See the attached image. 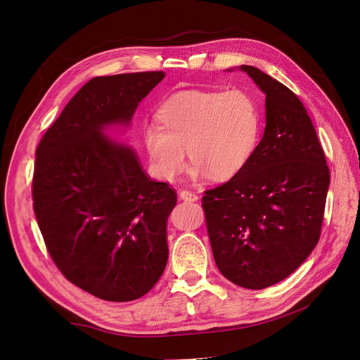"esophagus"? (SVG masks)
Returning a JSON list of instances; mask_svg holds the SVG:
<instances>
[{
    "label": "esophagus",
    "mask_w": 360,
    "mask_h": 360,
    "mask_svg": "<svg viewBox=\"0 0 360 360\" xmlns=\"http://www.w3.org/2000/svg\"><path fill=\"white\" fill-rule=\"evenodd\" d=\"M179 198L184 200V201H191V202H194V201L198 200V195L194 194V193H191V191H188V190H181V191H179Z\"/></svg>",
    "instance_id": "esophagus-1"
}]
</instances>
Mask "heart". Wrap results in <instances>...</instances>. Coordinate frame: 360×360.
<instances>
[{"label": "heart", "instance_id": "obj_1", "mask_svg": "<svg viewBox=\"0 0 360 360\" xmlns=\"http://www.w3.org/2000/svg\"><path fill=\"white\" fill-rule=\"evenodd\" d=\"M159 124L141 129L150 172L172 181L188 151L193 178L209 175L223 182L235 178L251 160L259 139V113L240 90H188L165 99L156 112Z\"/></svg>", "mask_w": 360, "mask_h": 360}]
</instances>
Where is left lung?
Returning <instances> with one entry per match:
<instances>
[{"label":"left lung","mask_w":360,"mask_h":360,"mask_svg":"<svg viewBox=\"0 0 360 360\" xmlns=\"http://www.w3.org/2000/svg\"><path fill=\"white\" fill-rule=\"evenodd\" d=\"M239 70L266 94V129L242 172L204 193L202 209L220 273L258 290L285 280L316 247L330 169L296 94L252 65Z\"/></svg>","instance_id":"1"}]
</instances>
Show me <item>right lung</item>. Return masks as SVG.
Instances as JSON below:
<instances>
[{"label": "right lung", "mask_w": 360, "mask_h": 360, "mask_svg": "<svg viewBox=\"0 0 360 360\" xmlns=\"http://www.w3.org/2000/svg\"><path fill=\"white\" fill-rule=\"evenodd\" d=\"M163 79V71L91 79L36 148L33 210L49 255L67 280L103 300L141 297L167 262L176 194L144 174L129 146L105 134L128 127Z\"/></svg>", "instance_id": "add662e5"}]
</instances>
